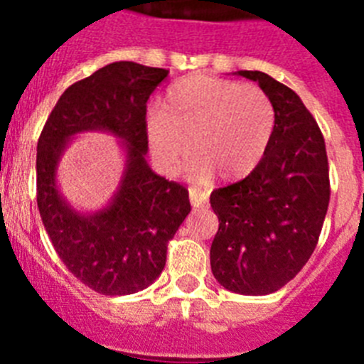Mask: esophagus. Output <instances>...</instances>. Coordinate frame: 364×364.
Here are the masks:
<instances>
[{"instance_id":"1","label":"esophagus","mask_w":364,"mask_h":364,"mask_svg":"<svg viewBox=\"0 0 364 364\" xmlns=\"http://www.w3.org/2000/svg\"><path fill=\"white\" fill-rule=\"evenodd\" d=\"M189 200L193 208H205L210 200V191L202 188H189Z\"/></svg>"}]
</instances>
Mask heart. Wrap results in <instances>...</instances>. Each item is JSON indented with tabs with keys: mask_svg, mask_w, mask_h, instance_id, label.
<instances>
[{
	"mask_svg": "<svg viewBox=\"0 0 364 364\" xmlns=\"http://www.w3.org/2000/svg\"><path fill=\"white\" fill-rule=\"evenodd\" d=\"M275 129V107L260 87L213 76H188L164 95L146 118L147 142L159 166L176 171L189 154L197 175L239 180L264 156Z\"/></svg>",
	"mask_w": 364,
	"mask_h": 364,
	"instance_id": "1",
	"label": "heart"
}]
</instances>
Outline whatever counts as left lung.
Masks as SVG:
<instances>
[{
	"label": "left lung",
	"mask_w": 364,
	"mask_h": 364,
	"mask_svg": "<svg viewBox=\"0 0 364 364\" xmlns=\"http://www.w3.org/2000/svg\"><path fill=\"white\" fill-rule=\"evenodd\" d=\"M275 107V129L259 166L218 188L210 202L218 231L210 260L215 279L240 295H268L290 282L319 240L330 202L324 138L302 100L260 70H239Z\"/></svg>",
	"instance_id": "obj_1"
}]
</instances>
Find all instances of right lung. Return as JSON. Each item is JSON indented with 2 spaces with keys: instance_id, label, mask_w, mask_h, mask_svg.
Listing matches in <instances>:
<instances>
[{
  "instance_id": "right-lung-1",
  "label": "right lung",
  "mask_w": 364,
  "mask_h": 364,
  "mask_svg": "<svg viewBox=\"0 0 364 364\" xmlns=\"http://www.w3.org/2000/svg\"><path fill=\"white\" fill-rule=\"evenodd\" d=\"M169 70L114 62L60 96L38 140V210L58 257L102 295H129L153 284L167 242L191 211L188 189L156 175L146 160V111ZM104 130L122 140L126 166L104 210L80 214L57 189V164L70 138Z\"/></svg>"
}]
</instances>
